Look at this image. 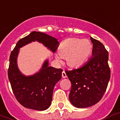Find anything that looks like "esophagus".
I'll return each instance as SVG.
<instances>
[{"label":"esophagus","mask_w":120,"mask_h":120,"mask_svg":"<svg viewBox=\"0 0 120 120\" xmlns=\"http://www.w3.org/2000/svg\"><path fill=\"white\" fill-rule=\"evenodd\" d=\"M62 77L63 78H66V77H67V75H66V72H65V71H63V72H62Z\"/></svg>","instance_id":"esophagus-1"}]
</instances>
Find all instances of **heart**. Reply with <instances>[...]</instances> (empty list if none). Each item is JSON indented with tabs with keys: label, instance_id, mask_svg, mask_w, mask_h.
Masks as SVG:
<instances>
[{
	"label": "heart",
	"instance_id": "1",
	"mask_svg": "<svg viewBox=\"0 0 120 120\" xmlns=\"http://www.w3.org/2000/svg\"><path fill=\"white\" fill-rule=\"evenodd\" d=\"M92 44L87 39L77 38L66 39L58 48V55L66 58L67 65L71 68H79L88 60L92 51Z\"/></svg>",
	"mask_w": 120,
	"mask_h": 120
}]
</instances>
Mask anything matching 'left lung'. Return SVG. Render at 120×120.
<instances>
[{
  "instance_id": "8db88e82",
  "label": "left lung",
  "mask_w": 120,
  "mask_h": 120,
  "mask_svg": "<svg viewBox=\"0 0 120 120\" xmlns=\"http://www.w3.org/2000/svg\"><path fill=\"white\" fill-rule=\"evenodd\" d=\"M90 39L93 57L80 68L65 71L71 82L69 100L77 108L88 107L99 102L110 78L108 51L100 41Z\"/></svg>"
}]
</instances>
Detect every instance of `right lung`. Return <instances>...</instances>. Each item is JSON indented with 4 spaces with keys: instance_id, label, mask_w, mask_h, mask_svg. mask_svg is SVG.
I'll list each match as a JSON object with an SVG mask.
<instances>
[{
    "instance_id": "obj_1",
    "label": "right lung",
    "mask_w": 120,
    "mask_h": 120,
    "mask_svg": "<svg viewBox=\"0 0 120 120\" xmlns=\"http://www.w3.org/2000/svg\"><path fill=\"white\" fill-rule=\"evenodd\" d=\"M42 43L53 52L58 48L57 39L45 33L32 32L18 41L10 56L8 76L12 90L17 101L26 108L36 110H45L50 105L55 85L62 78L63 69L48 66L46 60L40 72L26 77L19 72L16 58L19 49L32 41Z\"/></svg>"
}]
</instances>
